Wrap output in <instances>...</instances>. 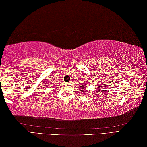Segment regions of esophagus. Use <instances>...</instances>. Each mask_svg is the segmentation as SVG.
Returning a JSON list of instances; mask_svg holds the SVG:
<instances>
[{
    "mask_svg": "<svg viewBox=\"0 0 147 147\" xmlns=\"http://www.w3.org/2000/svg\"><path fill=\"white\" fill-rule=\"evenodd\" d=\"M71 82H67L66 84H68V85H69V84H71Z\"/></svg>",
    "mask_w": 147,
    "mask_h": 147,
    "instance_id": "obj_1",
    "label": "esophagus"
}]
</instances>
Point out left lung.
Masks as SVG:
<instances>
[{"instance_id": "1", "label": "left lung", "mask_w": 147, "mask_h": 147, "mask_svg": "<svg viewBox=\"0 0 147 147\" xmlns=\"http://www.w3.org/2000/svg\"><path fill=\"white\" fill-rule=\"evenodd\" d=\"M85 88H86V86H85V85H84V84H83V85H82V87H80V88L79 89L80 90H84H84H85Z\"/></svg>"}]
</instances>
